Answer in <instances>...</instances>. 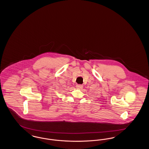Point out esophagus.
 Here are the masks:
<instances>
[{
  "instance_id": "obj_1",
  "label": "esophagus",
  "mask_w": 149,
  "mask_h": 149,
  "mask_svg": "<svg viewBox=\"0 0 149 149\" xmlns=\"http://www.w3.org/2000/svg\"><path fill=\"white\" fill-rule=\"evenodd\" d=\"M76 87H77L78 89H82V88H83V85H81V84H78V85H77Z\"/></svg>"
}]
</instances>
